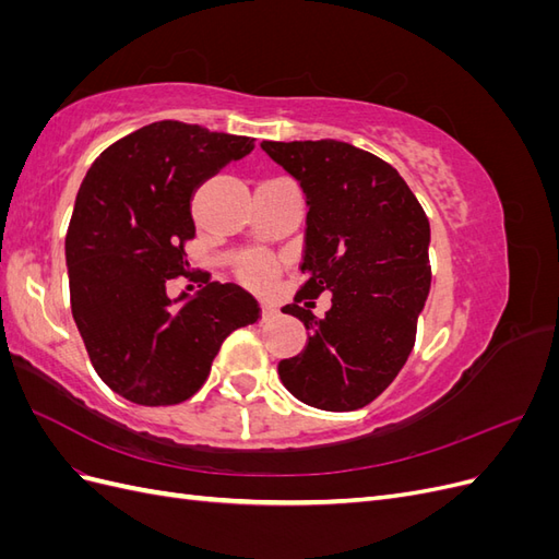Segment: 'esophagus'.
I'll list each match as a JSON object with an SVG mask.
<instances>
[{
  "label": "esophagus",
  "instance_id": "esophagus-1",
  "mask_svg": "<svg viewBox=\"0 0 559 559\" xmlns=\"http://www.w3.org/2000/svg\"><path fill=\"white\" fill-rule=\"evenodd\" d=\"M270 317H275V308L273 306H265V302H263V306H261V319L265 321Z\"/></svg>",
  "mask_w": 559,
  "mask_h": 559
}]
</instances>
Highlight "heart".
I'll list each match as a JSON object with an SVG mask.
<instances>
[{
    "label": "heart",
    "mask_w": 559,
    "mask_h": 559,
    "mask_svg": "<svg viewBox=\"0 0 559 559\" xmlns=\"http://www.w3.org/2000/svg\"><path fill=\"white\" fill-rule=\"evenodd\" d=\"M242 277L253 286H263L273 277V265L263 257H253L242 265Z\"/></svg>",
    "instance_id": "b5f03b06"
}]
</instances>
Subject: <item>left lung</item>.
Masks as SVG:
<instances>
[{"label":"left lung","mask_w":559,"mask_h":559,"mask_svg":"<svg viewBox=\"0 0 559 559\" xmlns=\"http://www.w3.org/2000/svg\"><path fill=\"white\" fill-rule=\"evenodd\" d=\"M308 202V275L292 306L308 329L298 357L280 361V380L312 408L347 413L394 382L415 345L431 286L429 218L392 165L345 142H263ZM332 294L324 318L311 298ZM306 299L307 306L299 302Z\"/></svg>","instance_id":"left-lung-1"}]
</instances>
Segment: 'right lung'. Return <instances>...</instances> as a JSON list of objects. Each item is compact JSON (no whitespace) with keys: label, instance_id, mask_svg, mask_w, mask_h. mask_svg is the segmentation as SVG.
Returning <instances> with one entry per match:
<instances>
[{"label":"right lung","instance_id":"1","mask_svg":"<svg viewBox=\"0 0 559 559\" xmlns=\"http://www.w3.org/2000/svg\"><path fill=\"white\" fill-rule=\"evenodd\" d=\"M253 140L202 126L158 121L95 158L83 179L64 257L76 329L97 376L138 405H175L205 384L222 343L259 319L238 284L205 280L183 302L165 286L186 273L198 186Z\"/></svg>","mask_w":559,"mask_h":559}]
</instances>
